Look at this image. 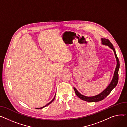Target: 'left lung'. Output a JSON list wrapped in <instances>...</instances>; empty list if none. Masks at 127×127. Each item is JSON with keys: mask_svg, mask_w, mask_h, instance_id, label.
<instances>
[{"mask_svg": "<svg viewBox=\"0 0 127 127\" xmlns=\"http://www.w3.org/2000/svg\"><path fill=\"white\" fill-rule=\"evenodd\" d=\"M102 41L103 44L109 46V47H110L111 49L113 50L115 56V58L116 59L117 65H116V68L114 71L113 78L111 82L109 84V86L106 88V89L104 90L102 92H101L99 95L95 96H92V97L85 96L81 95L80 93L78 92V91L77 89H76L75 88H74V90L76 95H77L80 99L88 102H99V101L103 100L110 94V93L111 92L112 89L116 86L118 83V81H119V70L120 68V61L119 60V58H118V57H117V55L115 52V50L113 47V45L111 43V42L108 39H106L105 38H102Z\"/></svg>", "mask_w": 127, "mask_h": 127, "instance_id": "left-lung-1", "label": "left lung"}]
</instances>
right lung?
Wrapping results in <instances>:
<instances>
[{"mask_svg": "<svg viewBox=\"0 0 127 127\" xmlns=\"http://www.w3.org/2000/svg\"><path fill=\"white\" fill-rule=\"evenodd\" d=\"M55 97H54V98H53V99H52V101H51V102H49V103H48V104H47V105H45V106H43V107H41V108H37V109H42V108H44V107H46V106H48V105H49V104H50V103H52V102H53V101H54V99H55Z\"/></svg>", "mask_w": 127, "mask_h": 127, "instance_id": "add662e5", "label": "right lung"}]
</instances>
